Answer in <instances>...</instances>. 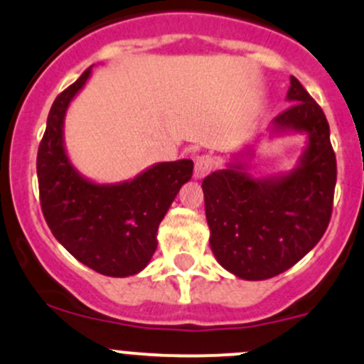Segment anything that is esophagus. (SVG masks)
<instances>
[{"instance_id": "34e87169", "label": "esophagus", "mask_w": 364, "mask_h": 364, "mask_svg": "<svg viewBox=\"0 0 364 364\" xmlns=\"http://www.w3.org/2000/svg\"><path fill=\"white\" fill-rule=\"evenodd\" d=\"M213 168H215V159L212 158V156H208V154L198 156L196 163H194V177L196 178L206 177L210 171H213Z\"/></svg>"}]
</instances>
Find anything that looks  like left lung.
<instances>
[{
	"label": "left lung",
	"instance_id": "left-lung-1",
	"mask_svg": "<svg viewBox=\"0 0 364 364\" xmlns=\"http://www.w3.org/2000/svg\"><path fill=\"white\" fill-rule=\"evenodd\" d=\"M291 105L272 119L269 140L306 135L296 165L267 177L250 173L260 140L203 181L210 246L218 264L241 279L262 281L288 271L321 240L333 206L337 161L323 109L296 77Z\"/></svg>",
	"mask_w": 364,
	"mask_h": 364
}]
</instances>
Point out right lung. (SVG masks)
Listing matches in <instances>:
<instances>
[{"label":"right lung","instance_id":"add662e5","mask_svg":"<svg viewBox=\"0 0 364 364\" xmlns=\"http://www.w3.org/2000/svg\"><path fill=\"white\" fill-rule=\"evenodd\" d=\"M92 68L60 93L50 109L38 149L41 210L55 240L81 264L111 277L139 274L158 248V228L181 187L193 177V161L156 163L130 181L99 183L69 159L64 121Z\"/></svg>","mask_w":364,"mask_h":364}]
</instances>
